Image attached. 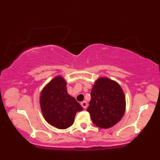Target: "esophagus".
I'll return each mask as SVG.
<instances>
[{
  "label": "esophagus",
  "instance_id": "obj_1",
  "mask_svg": "<svg viewBox=\"0 0 160 160\" xmlns=\"http://www.w3.org/2000/svg\"><path fill=\"white\" fill-rule=\"evenodd\" d=\"M87 105H88V104L86 101H83V102H81V106L84 108V109H86V108H87Z\"/></svg>",
  "mask_w": 160,
  "mask_h": 160
}]
</instances>
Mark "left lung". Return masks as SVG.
<instances>
[{"label":"left lung","instance_id":"left-lung-1","mask_svg":"<svg viewBox=\"0 0 160 160\" xmlns=\"http://www.w3.org/2000/svg\"><path fill=\"white\" fill-rule=\"evenodd\" d=\"M126 97L120 84L102 77L95 80L87 111L95 126L109 128L120 121L126 111Z\"/></svg>","mask_w":160,"mask_h":160}]
</instances>
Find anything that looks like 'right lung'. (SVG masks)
<instances>
[{
  "mask_svg": "<svg viewBox=\"0 0 160 160\" xmlns=\"http://www.w3.org/2000/svg\"><path fill=\"white\" fill-rule=\"evenodd\" d=\"M67 82L61 75L55 77L42 89L40 106L45 120L51 126L65 129L72 126L76 113L83 110L67 91Z\"/></svg>",
  "mask_w": 160,
  "mask_h": 160,
  "instance_id": "1",
  "label": "right lung"
}]
</instances>
